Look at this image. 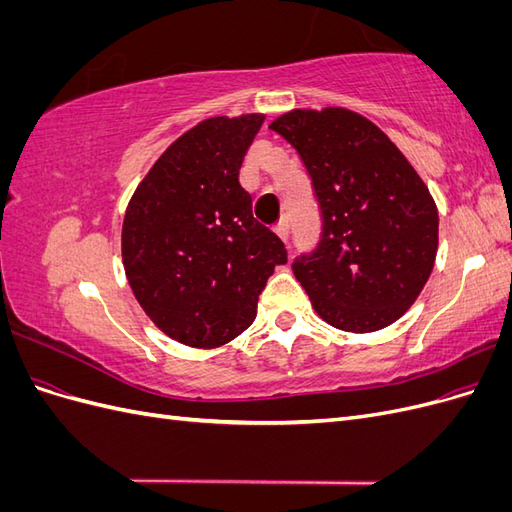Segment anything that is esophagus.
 I'll list each match as a JSON object with an SVG mask.
<instances>
[{
  "label": "esophagus",
  "instance_id": "esophagus-1",
  "mask_svg": "<svg viewBox=\"0 0 512 512\" xmlns=\"http://www.w3.org/2000/svg\"><path fill=\"white\" fill-rule=\"evenodd\" d=\"M275 235L280 237L284 243H288V239H290V222H288V218H284V220H280L275 224Z\"/></svg>",
  "mask_w": 512,
  "mask_h": 512
}]
</instances>
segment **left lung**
<instances>
[{
  "instance_id": "1",
  "label": "left lung",
  "mask_w": 512,
  "mask_h": 512,
  "mask_svg": "<svg viewBox=\"0 0 512 512\" xmlns=\"http://www.w3.org/2000/svg\"><path fill=\"white\" fill-rule=\"evenodd\" d=\"M297 149L320 207L314 252L292 271L331 327H389L421 294L438 252V209L378 126L346 108L290 111L271 126Z\"/></svg>"
}]
</instances>
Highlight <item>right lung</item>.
<instances>
[{
  "mask_svg": "<svg viewBox=\"0 0 512 512\" xmlns=\"http://www.w3.org/2000/svg\"><path fill=\"white\" fill-rule=\"evenodd\" d=\"M262 115L200 121L170 145L126 209L121 256L136 301L179 344L218 348L256 318L288 254L252 215L239 168Z\"/></svg>",
  "mask_w": 512,
  "mask_h": 512,
  "instance_id": "obj_1",
  "label": "right lung"
}]
</instances>
